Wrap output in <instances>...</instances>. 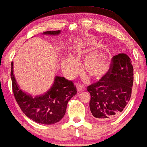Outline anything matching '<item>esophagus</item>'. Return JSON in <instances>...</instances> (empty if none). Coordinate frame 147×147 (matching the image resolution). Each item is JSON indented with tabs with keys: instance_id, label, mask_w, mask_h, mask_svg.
Here are the masks:
<instances>
[{
	"instance_id": "34e87169",
	"label": "esophagus",
	"mask_w": 147,
	"mask_h": 147,
	"mask_svg": "<svg viewBox=\"0 0 147 147\" xmlns=\"http://www.w3.org/2000/svg\"><path fill=\"white\" fill-rule=\"evenodd\" d=\"M77 91L78 92H82L85 90V87L82 85L81 84H80V83H78L77 85Z\"/></svg>"
}]
</instances>
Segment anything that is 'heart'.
<instances>
[{"instance_id": "b5f03b06", "label": "heart", "mask_w": 147, "mask_h": 147, "mask_svg": "<svg viewBox=\"0 0 147 147\" xmlns=\"http://www.w3.org/2000/svg\"><path fill=\"white\" fill-rule=\"evenodd\" d=\"M70 60L72 64L75 65L73 57H70ZM85 67L89 75L96 79H99L109 71L110 63L105 54H94L87 59Z\"/></svg>"}]
</instances>
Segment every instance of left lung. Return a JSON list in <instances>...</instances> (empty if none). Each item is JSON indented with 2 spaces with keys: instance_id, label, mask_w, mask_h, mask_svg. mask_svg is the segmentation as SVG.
<instances>
[{
  "instance_id": "8db88e82",
  "label": "left lung",
  "mask_w": 147,
  "mask_h": 147,
  "mask_svg": "<svg viewBox=\"0 0 147 147\" xmlns=\"http://www.w3.org/2000/svg\"><path fill=\"white\" fill-rule=\"evenodd\" d=\"M131 63V59L125 53L115 55L107 73L87 87L91 96V113L97 119H113L129 102L134 82Z\"/></svg>"
}]
</instances>
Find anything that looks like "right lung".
<instances>
[{
  "label": "right lung",
  "instance_id": "right-lung-1",
  "mask_svg": "<svg viewBox=\"0 0 147 147\" xmlns=\"http://www.w3.org/2000/svg\"><path fill=\"white\" fill-rule=\"evenodd\" d=\"M60 33V30H57L47 31L43 34L57 35ZM11 65L13 93L22 112L38 123L50 125L60 121L66 113L68 101L77 93L73 82L56 76L53 85L47 93L32 98L19 88L13 71V62Z\"/></svg>",
  "mask_w": 147,
  "mask_h": 147
}]
</instances>
